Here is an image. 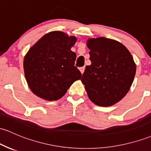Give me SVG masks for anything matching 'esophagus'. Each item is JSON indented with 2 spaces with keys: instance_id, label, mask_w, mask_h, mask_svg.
Here are the masks:
<instances>
[{
  "instance_id": "1",
  "label": "esophagus",
  "mask_w": 151,
  "mask_h": 151,
  "mask_svg": "<svg viewBox=\"0 0 151 151\" xmlns=\"http://www.w3.org/2000/svg\"><path fill=\"white\" fill-rule=\"evenodd\" d=\"M84 69H85V67H84L79 68V70H80V72H81V73H82V74H83V73H84Z\"/></svg>"
}]
</instances>
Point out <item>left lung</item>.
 I'll use <instances>...</instances> for the list:
<instances>
[{"mask_svg":"<svg viewBox=\"0 0 151 151\" xmlns=\"http://www.w3.org/2000/svg\"><path fill=\"white\" fill-rule=\"evenodd\" d=\"M87 46L92 64L81 80L89 98L99 106L114 105L131 87L136 72L133 58L125 46L105 37L89 39Z\"/></svg>","mask_w":151,"mask_h":151,"instance_id":"8db88e82","label":"left lung"}]
</instances>
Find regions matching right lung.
<instances>
[{"mask_svg":"<svg viewBox=\"0 0 151 151\" xmlns=\"http://www.w3.org/2000/svg\"><path fill=\"white\" fill-rule=\"evenodd\" d=\"M77 39L61 31L41 37L29 49L24 60L27 83L36 95L53 101L62 97L80 71L74 66L77 55L71 50Z\"/></svg>","mask_w":151,"mask_h":151,"instance_id":"obj_1","label":"right lung"}]
</instances>
